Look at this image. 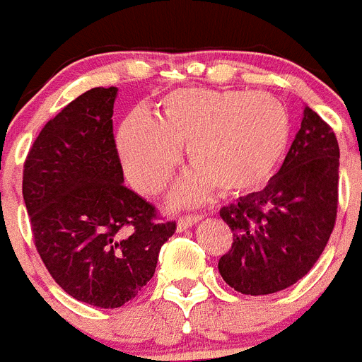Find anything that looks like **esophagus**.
<instances>
[{
	"instance_id": "34e87169",
	"label": "esophagus",
	"mask_w": 362,
	"mask_h": 362,
	"mask_svg": "<svg viewBox=\"0 0 362 362\" xmlns=\"http://www.w3.org/2000/svg\"><path fill=\"white\" fill-rule=\"evenodd\" d=\"M203 219L201 216H187V217H179L177 219V232H185V230L192 228V226L199 223Z\"/></svg>"
}]
</instances>
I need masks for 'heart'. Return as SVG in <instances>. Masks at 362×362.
Here are the masks:
<instances>
[{"mask_svg":"<svg viewBox=\"0 0 362 362\" xmlns=\"http://www.w3.org/2000/svg\"><path fill=\"white\" fill-rule=\"evenodd\" d=\"M292 145L288 108L270 94L177 88L163 98L159 117L134 110L117 132L124 174L136 190L158 194L187 146L194 168L172 192L177 206L203 203L214 192L245 196L267 187Z\"/></svg>","mask_w":362,"mask_h":362,"instance_id":"heart-1","label":"heart"}]
</instances>
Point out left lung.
<instances>
[{"mask_svg": "<svg viewBox=\"0 0 362 362\" xmlns=\"http://www.w3.org/2000/svg\"><path fill=\"white\" fill-rule=\"evenodd\" d=\"M339 145L334 130L310 107L276 177L261 192L223 206L233 232L219 274L238 292L267 296L312 270L335 225Z\"/></svg>", "mask_w": 362, "mask_h": 362, "instance_id": "obj_1", "label": "left lung"}]
</instances>
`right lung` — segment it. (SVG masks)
Wrapping results in <instances>:
<instances>
[{
    "label": "right lung",
    "instance_id": "add662e5",
    "mask_svg": "<svg viewBox=\"0 0 362 362\" xmlns=\"http://www.w3.org/2000/svg\"><path fill=\"white\" fill-rule=\"evenodd\" d=\"M116 86H98L45 124L25 161L23 199L32 235L74 299L119 308L152 279L175 223L124 187L112 114Z\"/></svg>",
    "mask_w": 362,
    "mask_h": 362
}]
</instances>
